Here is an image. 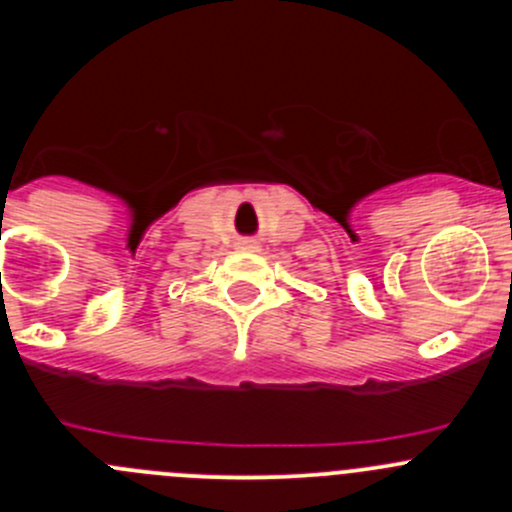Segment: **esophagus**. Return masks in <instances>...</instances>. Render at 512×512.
I'll return each mask as SVG.
<instances>
[{
    "instance_id": "esophagus-1",
    "label": "esophagus",
    "mask_w": 512,
    "mask_h": 512,
    "mask_svg": "<svg viewBox=\"0 0 512 512\" xmlns=\"http://www.w3.org/2000/svg\"><path fill=\"white\" fill-rule=\"evenodd\" d=\"M237 247H240V250H260V242L252 240V237H245V240L237 242Z\"/></svg>"
}]
</instances>
